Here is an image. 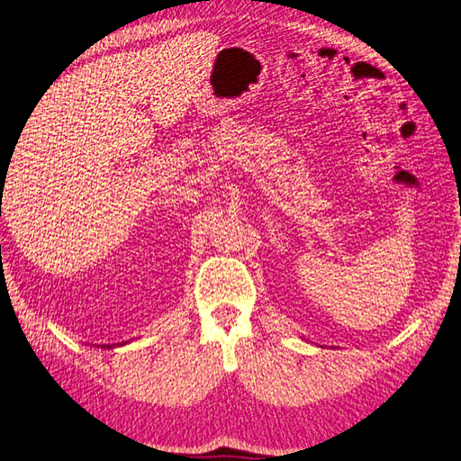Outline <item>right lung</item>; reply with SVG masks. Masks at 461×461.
Listing matches in <instances>:
<instances>
[{
    "label": "right lung",
    "instance_id": "add662e5",
    "mask_svg": "<svg viewBox=\"0 0 461 461\" xmlns=\"http://www.w3.org/2000/svg\"><path fill=\"white\" fill-rule=\"evenodd\" d=\"M106 347V349H110V347H114V345H104Z\"/></svg>",
    "mask_w": 461,
    "mask_h": 461
}]
</instances>
